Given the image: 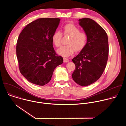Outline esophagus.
<instances>
[{
    "label": "esophagus",
    "instance_id": "esophagus-1",
    "mask_svg": "<svg viewBox=\"0 0 126 126\" xmlns=\"http://www.w3.org/2000/svg\"><path fill=\"white\" fill-rule=\"evenodd\" d=\"M63 61L64 63H66V62H68L69 61V60L66 58H63Z\"/></svg>",
    "mask_w": 126,
    "mask_h": 126
}]
</instances>
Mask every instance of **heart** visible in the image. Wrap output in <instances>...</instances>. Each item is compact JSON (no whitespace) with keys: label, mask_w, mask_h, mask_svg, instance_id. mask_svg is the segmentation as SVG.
Returning <instances> with one entry per match:
<instances>
[{"label":"heart","mask_w":126,"mask_h":126,"mask_svg":"<svg viewBox=\"0 0 126 126\" xmlns=\"http://www.w3.org/2000/svg\"><path fill=\"white\" fill-rule=\"evenodd\" d=\"M64 35H70L67 41V45L63 46L57 51L59 54L64 57L72 55L75 52L82 51L86 46L88 41V35L84 32L80 31V29L73 23L65 24L62 28ZM62 34L58 31L54 32L51 36L53 44L58 48L61 45Z\"/></svg>","instance_id":"heart-1"}]
</instances>
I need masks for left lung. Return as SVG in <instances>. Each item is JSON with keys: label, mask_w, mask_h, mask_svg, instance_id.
<instances>
[{"label": "left lung", "mask_w": 126, "mask_h": 126, "mask_svg": "<svg viewBox=\"0 0 126 126\" xmlns=\"http://www.w3.org/2000/svg\"><path fill=\"white\" fill-rule=\"evenodd\" d=\"M79 21L88 35V41L72 59L75 69L72 76L77 84L86 86L97 81L104 72L109 56L108 39L105 30L93 20L84 18Z\"/></svg>", "instance_id": "obj_1"}]
</instances>
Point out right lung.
I'll use <instances>...</instances> for the list:
<instances>
[{
    "instance_id": "add662e5",
    "label": "right lung",
    "mask_w": 126,
    "mask_h": 126,
    "mask_svg": "<svg viewBox=\"0 0 126 126\" xmlns=\"http://www.w3.org/2000/svg\"><path fill=\"white\" fill-rule=\"evenodd\" d=\"M60 21L59 18H39L27 24L18 38L16 56L20 72L34 84H47L55 68L63 63V58L56 53L51 41Z\"/></svg>"
}]
</instances>
